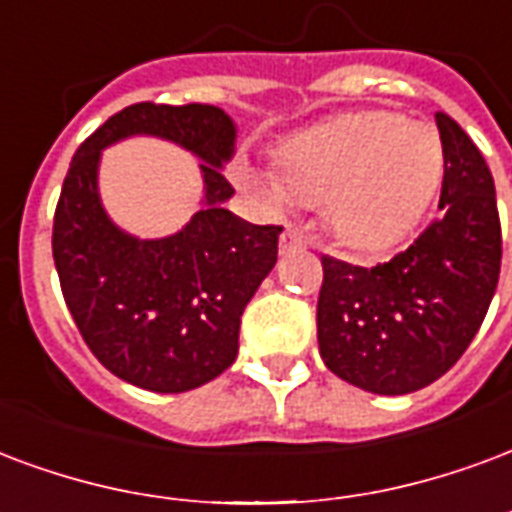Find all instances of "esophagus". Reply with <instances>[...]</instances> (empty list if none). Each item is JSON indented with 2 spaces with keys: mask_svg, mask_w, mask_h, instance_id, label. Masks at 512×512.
I'll use <instances>...</instances> for the list:
<instances>
[{
  "mask_svg": "<svg viewBox=\"0 0 512 512\" xmlns=\"http://www.w3.org/2000/svg\"><path fill=\"white\" fill-rule=\"evenodd\" d=\"M306 246H309V238L298 227H287L285 233H282V241H279L282 252H295V249H306Z\"/></svg>",
  "mask_w": 512,
  "mask_h": 512,
  "instance_id": "34e87169",
  "label": "esophagus"
}]
</instances>
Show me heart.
<instances>
[{
	"mask_svg": "<svg viewBox=\"0 0 512 512\" xmlns=\"http://www.w3.org/2000/svg\"><path fill=\"white\" fill-rule=\"evenodd\" d=\"M271 198L325 203L333 233L355 249L399 244L437 195L445 170L439 132L391 111L352 113L287 140Z\"/></svg>",
	"mask_w": 512,
	"mask_h": 512,
	"instance_id": "b5f03b06",
	"label": "heart"
}]
</instances>
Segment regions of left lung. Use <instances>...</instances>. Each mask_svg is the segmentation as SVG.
Here are the masks:
<instances>
[{
    "instance_id": "1",
    "label": "left lung",
    "mask_w": 512,
    "mask_h": 512,
    "mask_svg": "<svg viewBox=\"0 0 512 512\" xmlns=\"http://www.w3.org/2000/svg\"><path fill=\"white\" fill-rule=\"evenodd\" d=\"M439 214L404 252L361 268L323 257L317 342L336 377L380 396L426 388L464 355L502 266L497 192L478 146L437 113Z\"/></svg>"
}]
</instances>
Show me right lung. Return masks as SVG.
<instances>
[{"instance_id": "add662e5", "label": "right lung", "mask_w": 512, "mask_h": 512, "mask_svg": "<svg viewBox=\"0 0 512 512\" xmlns=\"http://www.w3.org/2000/svg\"><path fill=\"white\" fill-rule=\"evenodd\" d=\"M132 134L179 142L204 160V208L173 237H130L101 208V149ZM233 149L236 124L217 105L135 102L81 143L64 176L54 214L64 301L97 361L143 391L184 393L225 372L241 314L276 263L282 227L222 206L236 192L219 170Z\"/></svg>"}]
</instances>
